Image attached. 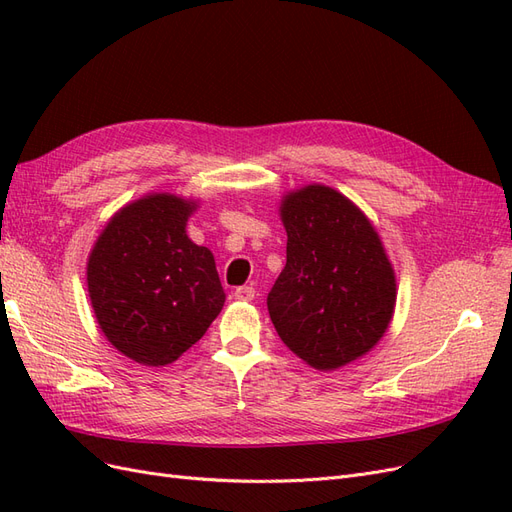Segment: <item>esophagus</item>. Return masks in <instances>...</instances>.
I'll return each instance as SVG.
<instances>
[{"label":"esophagus","mask_w":512,"mask_h":512,"mask_svg":"<svg viewBox=\"0 0 512 512\" xmlns=\"http://www.w3.org/2000/svg\"><path fill=\"white\" fill-rule=\"evenodd\" d=\"M254 294H256V290H254L252 286H239V288L232 290V297H235V299H237V301H241V303L252 301V299H254Z\"/></svg>","instance_id":"34e87169"}]
</instances>
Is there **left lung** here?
Returning a JSON list of instances; mask_svg holds the SVG:
<instances>
[{
	"instance_id": "obj_1",
	"label": "left lung",
	"mask_w": 512,
	"mask_h": 512,
	"mask_svg": "<svg viewBox=\"0 0 512 512\" xmlns=\"http://www.w3.org/2000/svg\"><path fill=\"white\" fill-rule=\"evenodd\" d=\"M286 267L267 307L282 342L318 371L361 359L395 314V271L378 230L348 196L309 183L282 196Z\"/></svg>"
}]
</instances>
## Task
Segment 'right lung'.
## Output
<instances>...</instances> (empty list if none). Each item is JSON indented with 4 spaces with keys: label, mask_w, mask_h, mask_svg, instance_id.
Wrapping results in <instances>:
<instances>
[{
    "label": "right lung",
    "mask_w": 512,
    "mask_h": 512,
    "mask_svg": "<svg viewBox=\"0 0 512 512\" xmlns=\"http://www.w3.org/2000/svg\"><path fill=\"white\" fill-rule=\"evenodd\" d=\"M198 200L147 194L106 222L87 260V290L104 337L128 359L177 361L222 312L211 250L188 237Z\"/></svg>",
    "instance_id": "add662e5"
}]
</instances>
